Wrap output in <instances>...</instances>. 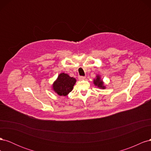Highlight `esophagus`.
Wrapping results in <instances>:
<instances>
[{"label":"esophagus","instance_id":"1","mask_svg":"<svg viewBox=\"0 0 151 151\" xmlns=\"http://www.w3.org/2000/svg\"><path fill=\"white\" fill-rule=\"evenodd\" d=\"M86 79V77L84 76H79V80H84Z\"/></svg>","mask_w":151,"mask_h":151}]
</instances>
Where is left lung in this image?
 I'll return each mask as SVG.
<instances>
[{"instance_id":"obj_1","label":"left lung","mask_w":151,"mask_h":151,"mask_svg":"<svg viewBox=\"0 0 151 151\" xmlns=\"http://www.w3.org/2000/svg\"><path fill=\"white\" fill-rule=\"evenodd\" d=\"M93 84H94L95 86H96L99 89H106V86H104V82L101 79V76L99 74H97L96 76V77L93 79Z\"/></svg>"}]
</instances>
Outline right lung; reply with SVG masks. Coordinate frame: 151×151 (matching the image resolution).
I'll list each match as a JSON object with an SVG mask.
<instances>
[{
	"label": "right lung",
	"mask_w": 151,
	"mask_h": 151,
	"mask_svg": "<svg viewBox=\"0 0 151 151\" xmlns=\"http://www.w3.org/2000/svg\"><path fill=\"white\" fill-rule=\"evenodd\" d=\"M76 83V79L74 77L62 72L53 82L52 89L60 96H67L72 91Z\"/></svg>",
	"instance_id": "add662e5"
}]
</instances>
